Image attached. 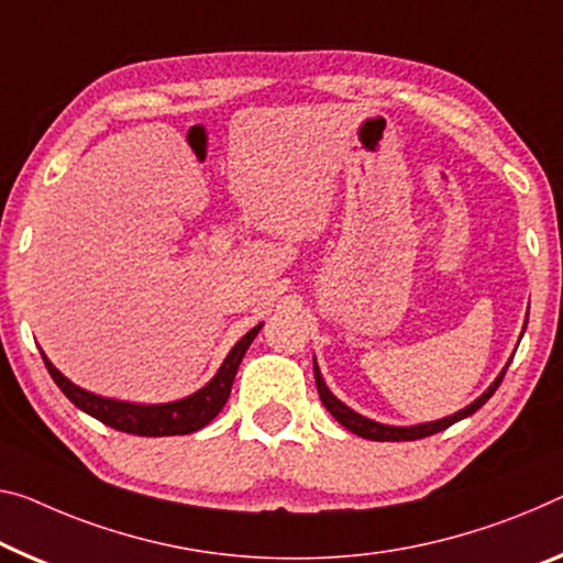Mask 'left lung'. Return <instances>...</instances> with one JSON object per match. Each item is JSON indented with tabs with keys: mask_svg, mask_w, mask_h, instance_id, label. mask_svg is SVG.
Returning <instances> with one entry per match:
<instances>
[{
	"mask_svg": "<svg viewBox=\"0 0 563 563\" xmlns=\"http://www.w3.org/2000/svg\"><path fill=\"white\" fill-rule=\"evenodd\" d=\"M506 369H508V365H506V367H504V372H500V375L496 377V383H493V385L488 387V390L483 393V395L478 397V400L471 402L468 408H465V410L451 415V418H443V420H435V422H426V426H412V428H393V426H383V422L367 420V418H362V415H357L354 410H350L347 405L336 400V397H334L330 390H327V385H324L322 375H319V367H317V365H314V379H317L319 397H322V405H324L327 410H330V412L334 415V420L340 422V426H344V428H347L350 432H354V435L367 438V440H379V443H383V440H420V438L435 435V432L445 430V428H451L453 422L463 420V418H468V415H473L475 410H481L483 405H486V402L490 400V395L498 390V385H500V379H504Z\"/></svg>",
	"mask_w": 563,
	"mask_h": 563,
	"instance_id": "obj_1",
	"label": "left lung"
}]
</instances>
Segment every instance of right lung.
I'll return each mask as SVG.
<instances>
[{"label": "right lung", "instance_id": "obj_1", "mask_svg": "<svg viewBox=\"0 0 563 563\" xmlns=\"http://www.w3.org/2000/svg\"><path fill=\"white\" fill-rule=\"evenodd\" d=\"M262 330V324L254 327L252 332H246L241 340L233 344L229 357L223 360L221 369L216 372V377L209 385L201 387V390L184 397V400L166 402V405H133V402H118L108 400V397L92 395L82 387L73 385L63 372H59L52 362L42 354L45 360V367L55 379L59 390L67 395L75 408L82 412L92 415L95 420L106 422V426L115 428L120 432H131V435H148V438H161V435H188V432L201 430L203 426L221 412L223 405H227L231 395L233 377H236V369L244 360L249 344L254 342V336Z\"/></svg>", "mask_w": 563, "mask_h": 563}]
</instances>
